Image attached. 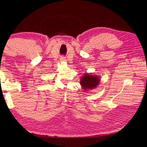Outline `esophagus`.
I'll return each mask as SVG.
<instances>
[{
	"label": "esophagus",
	"instance_id": "esophagus-1",
	"mask_svg": "<svg viewBox=\"0 0 147 147\" xmlns=\"http://www.w3.org/2000/svg\"><path fill=\"white\" fill-rule=\"evenodd\" d=\"M61 61L62 62L65 61V59H64V57H62V58L61 59Z\"/></svg>",
	"mask_w": 147,
	"mask_h": 147
}]
</instances>
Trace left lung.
Returning a JSON list of instances; mask_svg holds the SVG:
<instances>
[{
  "label": "left lung",
  "instance_id": "left-lung-1",
  "mask_svg": "<svg viewBox=\"0 0 147 147\" xmlns=\"http://www.w3.org/2000/svg\"><path fill=\"white\" fill-rule=\"evenodd\" d=\"M100 82V77L93 75L92 73H86L83 74V77L81 78L80 84L82 89L85 92L88 90L96 88Z\"/></svg>",
  "mask_w": 147,
  "mask_h": 147
}]
</instances>
